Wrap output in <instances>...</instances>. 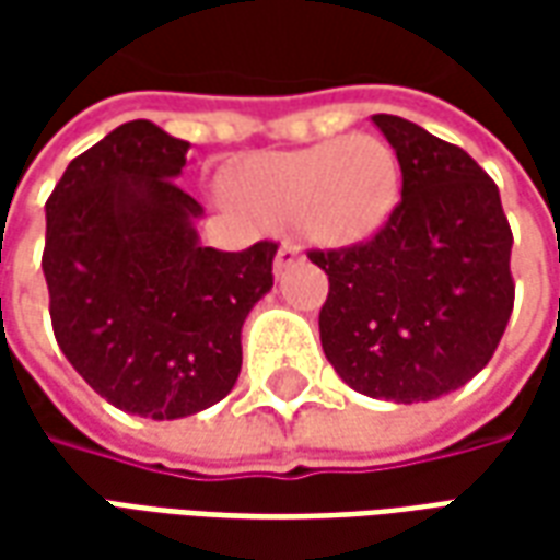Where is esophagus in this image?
<instances>
[{
	"mask_svg": "<svg viewBox=\"0 0 560 560\" xmlns=\"http://www.w3.org/2000/svg\"><path fill=\"white\" fill-rule=\"evenodd\" d=\"M300 255H303V252H300V245L296 243H281L279 255H276V272H284L288 267H293V264L300 260Z\"/></svg>",
	"mask_w": 560,
	"mask_h": 560,
	"instance_id": "1",
	"label": "esophagus"
}]
</instances>
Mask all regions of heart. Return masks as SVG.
I'll return each instance as SVG.
<instances>
[{
  "instance_id": "b5f03b06",
  "label": "heart",
  "mask_w": 560,
  "mask_h": 560,
  "mask_svg": "<svg viewBox=\"0 0 560 560\" xmlns=\"http://www.w3.org/2000/svg\"><path fill=\"white\" fill-rule=\"evenodd\" d=\"M399 159L375 135H348L248 159L233 197L257 224L291 228L324 245L369 240L399 200Z\"/></svg>"
}]
</instances>
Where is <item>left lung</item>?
<instances>
[{
    "label": "left lung",
    "mask_w": 560,
    "mask_h": 560,
    "mask_svg": "<svg viewBox=\"0 0 560 560\" xmlns=\"http://www.w3.org/2000/svg\"><path fill=\"white\" fill-rule=\"evenodd\" d=\"M372 119L396 149L401 200L363 243L308 248L329 279L320 345L357 393L432 401L468 384L504 336L513 231L465 149L401 116Z\"/></svg>",
    "instance_id": "8db88e82"
}]
</instances>
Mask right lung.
<instances>
[{"instance_id":"add662e5","label":"right lung","mask_w":560,"mask_h":560,"mask_svg":"<svg viewBox=\"0 0 560 560\" xmlns=\"http://www.w3.org/2000/svg\"><path fill=\"white\" fill-rule=\"evenodd\" d=\"M188 143L126 122L71 161L47 197L42 269L59 348L119 411L176 420L221 401L243 369V320L272 288L279 243H197L176 185Z\"/></svg>"}]
</instances>
